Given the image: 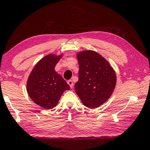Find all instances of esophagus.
I'll list each match as a JSON object with an SVG mask.
<instances>
[{
  "mask_svg": "<svg viewBox=\"0 0 150 150\" xmlns=\"http://www.w3.org/2000/svg\"><path fill=\"white\" fill-rule=\"evenodd\" d=\"M67 83L69 84V86H70V88H74V84H73V81H72L71 80H69L67 81Z\"/></svg>",
  "mask_w": 150,
  "mask_h": 150,
  "instance_id": "1",
  "label": "esophagus"
}]
</instances>
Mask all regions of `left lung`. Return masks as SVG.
I'll return each instance as SVG.
<instances>
[{
	"label": "left lung",
	"instance_id": "1",
	"mask_svg": "<svg viewBox=\"0 0 150 150\" xmlns=\"http://www.w3.org/2000/svg\"><path fill=\"white\" fill-rule=\"evenodd\" d=\"M79 71L76 93L85 106L95 108L110 98L116 85L115 70L103 56L94 51L77 53Z\"/></svg>",
	"mask_w": 150,
	"mask_h": 150
}]
</instances>
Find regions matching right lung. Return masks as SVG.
Segmentation results:
<instances>
[{"instance_id": "right-lung-1", "label": "right lung", "mask_w": 150, "mask_h": 150, "mask_svg": "<svg viewBox=\"0 0 150 150\" xmlns=\"http://www.w3.org/2000/svg\"><path fill=\"white\" fill-rule=\"evenodd\" d=\"M62 55L49 54L42 58L30 72L26 90L30 99L45 109L56 106L62 93L69 86L55 70Z\"/></svg>"}]
</instances>
